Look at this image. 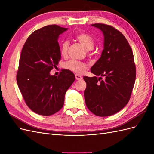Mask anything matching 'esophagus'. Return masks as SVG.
I'll use <instances>...</instances> for the list:
<instances>
[{"mask_svg":"<svg viewBox=\"0 0 154 154\" xmlns=\"http://www.w3.org/2000/svg\"><path fill=\"white\" fill-rule=\"evenodd\" d=\"M75 78H76L77 80H82V77L80 75H79V74H75Z\"/></svg>","mask_w":154,"mask_h":154,"instance_id":"obj_1","label":"esophagus"}]
</instances>
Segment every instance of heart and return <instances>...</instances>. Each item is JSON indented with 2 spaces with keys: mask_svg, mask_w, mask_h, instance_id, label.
I'll list each match as a JSON object with an SVG mask.
<instances>
[{
  "mask_svg": "<svg viewBox=\"0 0 154 154\" xmlns=\"http://www.w3.org/2000/svg\"><path fill=\"white\" fill-rule=\"evenodd\" d=\"M75 39L80 43L83 48L90 53L94 48L95 42L94 38L86 32H79L75 35ZM69 44L68 42L65 41L60 47V53L63 57H66L68 53ZM63 67L73 72L82 74L87 69V65L84 62L78 61L75 60H71L64 63Z\"/></svg>",
  "mask_w": 154,
  "mask_h": 154,
  "instance_id": "1",
  "label": "heart"
}]
</instances>
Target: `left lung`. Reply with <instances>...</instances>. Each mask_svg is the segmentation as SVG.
Wrapping results in <instances>:
<instances>
[{"mask_svg": "<svg viewBox=\"0 0 154 154\" xmlns=\"http://www.w3.org/2000/svg\"><path fill=\"white\" fill-rule=\"evenodd\" d=\"M104 35V49L91 67L94 77L83 76L87 83L85 103L96 116L118 112L128 103L136 77L132 49L125 36L112 26L92 24Z\"/></svg>", "mask_w": 154, "mask_h": 154, "instance_id": "8db88e82", "label": "left lung"}]
</instances>
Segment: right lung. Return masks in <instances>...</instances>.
Wrapping results in <instances>:
<instances>
[{
	"mask_svg": "<svg viewBox=\"0 0 154 154\" xmlns=\"http://www.w3.org/2000/svg\"><path fill=\"white\" fill-rule=\"evenodd\" d=\"M67 29L56 24L42 27L32 32L22 49L17 84L27 106L39 115L50 116L61 109L66 92L75 80L67 69L58 76L50 74L61 58L58 38Z\"/></svg>",
	"mask_w": 154,
	"mask_h": 154,
	"instance_id": "1",
	"label": "right lung"
}]
</instances>
